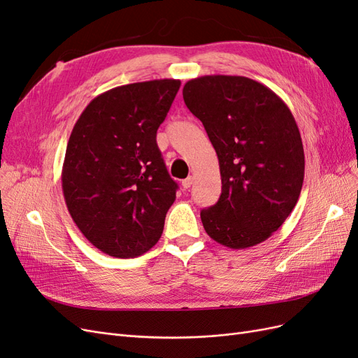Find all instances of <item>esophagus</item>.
Masks as SVG:
<instances>
[{
    "label": "esophagus",
    "mask_w": 358,
    "mask_h": 358,
    "mask_svg": "<svg viewBox=\"0 0 358 358\" xmlns=\"http://www.w3.org/2000/svg\"><path fill=\"white\" fill-rule=\"evenodd\" d=\"M192 182H194L192 176H188L187 179H183V180H182V187H183V189H188V188H191Z\"/></svg>",
    "instance_id": "esophagus-1"
}]
</instances>
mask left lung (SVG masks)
<instances>
[{
	"instance_id": "1",
	"label": "left lung",
	"mask_w": 358,
	"mask_h": 358,
	"mask_svg": "<svg viewBox=\"0 0 358 358\" xmlns=\"http://www.w3.org/2000/svg\"><path fill=\"white\" fill-rule=\"evenodd\" d=\"M182 94L220 161V200L200 212L206 233L231 249L264 242L294 209L305 178L294 116L272 90L243 76H201Z\"/></svg>"
}]
</instances>
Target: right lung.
<instances>
[{"label": "right lung", "instance_id": "right-lung-1", "mask_svg": "<svg viewBox=\"0 0 358 358\" xmlns=\"http://www.w3.org/2000/svg\"><path fill=\"white\" fill-rule=\"evenodd\" d=\"M180 80L129 83L86 106L71 131L62 192L73 221L101 252L134 258L162 234L178 183L157 145Z\"/></svg>", "mask_w": 358, "mask_h": 358}]
</instances>
